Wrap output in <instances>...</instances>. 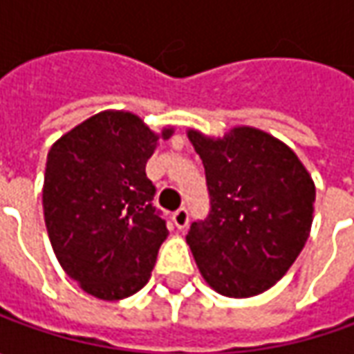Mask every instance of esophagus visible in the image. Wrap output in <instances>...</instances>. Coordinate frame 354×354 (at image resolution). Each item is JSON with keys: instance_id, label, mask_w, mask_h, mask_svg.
I'll return each instance as SVG.
<instances>
[{"instance_id": "esophagus-1", "label": "esophagus", "mask_w": 354, "mask_h": 354, "mask_svg": "<svg viewBox=\"0 0 354 354\" xmlns=\"http://www.w3.org/2000/svg\"><path fill=\"white\" fill-rule=\"evenodd\" d=\"M171 221H173V225L177 226V230H185L189 226V211L185 207L179 209V211H175L173 216H171Z\"/></svg>"}]
</instances>
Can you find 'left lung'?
<instances>
[{"mask_svg": "<svg viewBox=\"0 0 354 354\" xmlns=\"http://www.w3.org/2000/svg\"><path fill=\"white\" fill-rule=\"evenodd\" d=\"M187 138L211 195V214L187 234L198 272L226 297L264 293L306 246L315 183L292 147L264 129L236 126L223 138L187 129Z\"/></svg>", "mask_w": 354, "mask_h": 354, "instance_id": "8db88e82", "label": "left lung"}]
</instances>
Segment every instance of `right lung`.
Instances as JSON below:
<instances>
[{"instance_id":"add662e5","label":"right lung","mask_w":354,"mask_h":354,"mask_svg":"<svg viewBox=\"0 0 354 354\" xmlns=\"http://www.w3.org/2000/svg\"><path fill=\"white\" fill-rule=\"evenodd\" d=\"M159 133L126 110H104L50 145L43 183L48 240L68 278L104 301L126 299L151 278L169 230L153 207L145 163Z\"/></svg>"}]
</instances>
